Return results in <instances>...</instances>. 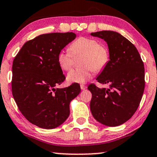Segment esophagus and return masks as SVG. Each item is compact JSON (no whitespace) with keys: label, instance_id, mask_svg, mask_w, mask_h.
Segmentation results:
<instances>
[{"label":"esophagus","instance_id":"esophagus-1","mask_svg":"<svg viewBox=\"0 0 157 157\" xmlns=\"http://www.w3.org/2000/svg\"><path fill=\"white\" fill-rule=\"evenodd\" d=\"M86 88H87L86 86H85V85H83V84H81V90H85L86 89Z\"/></svg>","mask_w":157,"mask_h":157}]
</instances>
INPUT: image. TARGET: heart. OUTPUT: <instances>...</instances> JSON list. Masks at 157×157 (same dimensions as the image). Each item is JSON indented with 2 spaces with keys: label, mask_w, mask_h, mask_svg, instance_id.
I'll return each instance as SVG.
<instances>
[{
  "label": "heart",
  "mask_w": 157,
  "mask_h": 157,
  "mask_svg": "<svg viewBox=\"0 0 157 157\" xmlns=\"http://www.w3.org/2000/svg\"><path fill=\"white\" fill-rule=\"evenodd\" d=\"M69 51L61 50L57 55V62L62 70L69 71L74 63V57L83 55L81 68L73 69L67 75L71 83H83L92 77L94 71L99 72L107 66L109 61L108 49L97 40L80 37L69 46Z\"/></svg>",
  "instance_id": "heart-1"
}]
</instances>
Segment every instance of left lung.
<instances>
[{
    "instance_id": "1",
    "label": "left lung",
    "mask_w": 157,
    "mask_h": 157,
    "mask_svg": "<svg viewBox=\"0 0 157 157\" xmlns=\"http://www.w3.org/2000/svg\"><path fill=\"white\" fill-rule=\"evenodd\" d=\"M91 36L104 39L109 51V63L96 80L109 88L88 86L92 98L90 109L96 121L117 126L131 119L138 109L145 86L144 67L134 45L117 32L102 31Z\"/></svg>"
}]
</instances>
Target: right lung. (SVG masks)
<instances>
[{
	"instance_id": "obj_1",
	"label": "right lung",
	"mask_w": 157,
	"mask_h": 157,
	"mask_svg": "<svg viewBox=\"0 0 157 157\" xmlns=\"http://www.w3.org/2000/svg\"><path fill=\"white\" fill-rule=\"evenodd\" d=\"M76 36L72 32L42 34L25 42L13 62V96L25 119L38 127L51 129L63 124L70 102L80 93L78 83L55 88L66 79L58 53Z\"/></svg>"
}]
</instances>
